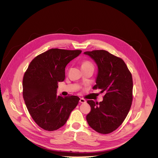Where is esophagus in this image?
<instances>
[{
  "label": "esophagus",
  "mask_w": 158,
  "mask_h": 158,
  "mask_svg": "<svg viewBox=\"0 0 158 158\" xmlns=\"http://www.w3.org/2000/svg\"><path fill=\"white\" fill-rule=\"evenodd\" d=\"M80 102L81 103H86V101L85 99H84V98H81L80 100Z\"/></svg>",
  "instance_id": "obj_1"
}]
</instances>
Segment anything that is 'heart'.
Wrapping results in <instances>:
<instances>
[{"label": "heart", "instance_id": "obj_1", "mask_svg": "<svg viewBox=\"0 0 158 158\" xmlns=\"http://www.w3.org/2000/svg\"><path fill=\"white\" fill-rule=\"evenodd\" d=\"M93 66V64H92V63L89 61H85L83 63H82V67H85V66Z\"/></svg>", "mask_w": 158, "mask_h": 158}]
</instances>
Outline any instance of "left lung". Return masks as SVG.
<instances>
[{
  "label": "left lung",
  "instance_id": "8db88e82",
  "mask_svg": "<svg viewBox=\"0 0 158 158\" xmlns=\"http://www.w3.org/2000/svg\"><path fill=\"white\" fill-rule=\"evenodd\" d=\"M98 66L94 89L104 92L103 101L88 100L90 113L86 120L90 127L101 134H108L118 128L130 111L133 101V78L123 60L104 50L84 53Z\"/></svg>",
  "mask_w": 158,
  "mask_h": 158
}]
</instances>
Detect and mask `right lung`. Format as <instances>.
<instances>
[{
  "label": "right lung",
  "mask_w": 158,
  "mask_h": 158,
  "mask_svg": "<svg viewBox=\"0 0 158 158\" xmlns=\"http://www.w3.org/2000/svg\"><path fill=\"white\" fill-rule=\"evenodd\" d=\"M81 53L80 50L51 48L36 56L23 77V98L36 123L46 131L63 127L80 98L57 95L58 83L65 78V68Z\"/></svg>",
  "instance_id": "1"
}]
</instances>
